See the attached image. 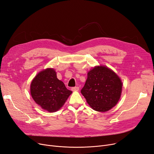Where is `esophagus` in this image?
<instances>
[{"label": "esophagus", "instance_id": "1", "mask_svg": "<svg viewBox=\"0 0 154 154\" xmlns=\"http://www.w3.org/2000/svg\"><path fill=\"white\" fill-rule=\"evenodd\" d=\"M79 87H73V88H72V91H79Z\"/></svg>", "mask_w": 154, "mask_h": 154}]
</instances>
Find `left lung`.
Segmentation results:
<instances>
[{
	"label": "left lung",
	"instance_id": "8db88e82",
	"mask_svg": "<svg viewBox=\"0 0 154 154\" xmlns=\"http://www.w3.org/2000/svg\"><path fill=\"white\" fill-rule=\"evenodd\" d=\"M122 90V82L116 73L106 66H98L88 72L81 92L93 109L106 112L117 104Z\"/></svg>",
	"mask_w": 154,
	"mask_h": 154
}]
</instances>
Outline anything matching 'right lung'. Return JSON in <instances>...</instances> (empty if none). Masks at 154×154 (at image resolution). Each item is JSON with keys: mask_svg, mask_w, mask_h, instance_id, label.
<instances>
[{"mask_svg": "<svg viewBox=\"0 0 154 154\" xmlns=\"http://www.w3.org/2000/svg\"><path fill=\"white\" fill-rule=\"evenodd\" d=\"M72 92L57 79L52 69L39 72L31 84L32 99L42 109L51 112L61 108Z\"/></svg>", "mask_w": 154, "mask_h": 154, "instance_id": "right-lung-1", "label": "right lung"}]
</instances>
